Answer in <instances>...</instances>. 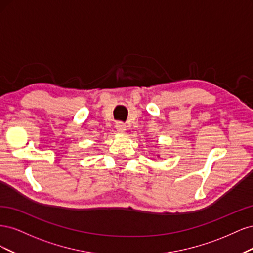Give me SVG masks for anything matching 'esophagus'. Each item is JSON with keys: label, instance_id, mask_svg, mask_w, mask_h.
I'll use <instances>...</instances> for the list:
<instances>
[{"label": "esophagus", "instance_id": "obj_1", "mask_svg": "<svg viewBox=\"0 0 253 253\" xmlns=\"http://www.w3.org/2000/svg\"><path fill=\"white\" fill-rule=\"evenodd\" d=\"M116 129H117V132H119V133H125L126 131V125L119 122V124L116 125Z\"/></svg>", "mask_w": 253, "mask_h": 253}]
</instances>
